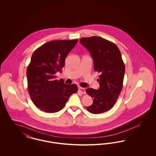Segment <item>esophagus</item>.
<instances>
[{"label":"esophagus","mask_w":156,"mask_h":156,"mask_svg":"<svg viewBox=\"0 0 156 156\" xmlns=\"http://www.w3.org/2000/svg\"><path fill=\"white\" fill-rule=\"evenodd\" d=\"M78 91L80 92L82 94H86V92L84 88H82V87H79L78 88Z\"/></svg>","instance_id":"obj_1"}]
</instances>
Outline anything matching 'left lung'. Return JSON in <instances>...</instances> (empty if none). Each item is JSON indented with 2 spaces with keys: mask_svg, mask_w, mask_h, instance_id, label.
I'll return each instance as SVG.
<instances>
[{
  "mask_svg": "<svg viewBox=\"0 0 156 156\" xmlns=\"http://www.w3.org/2000/svg\"><path fill=\"white\" fill-rule=\"evenodd\" d=\"M80 41L90 53L94 70L101 74L98 79L99 89H86L93 99V104L86 108L94 114L108 111L116 103L123 88L125 66L120 51L115 43L102 37H83Z\"/></svg>",
  "mask_w": 156,
  "mask_h": 156,
  "instance_id": "obj_1",
  "label": "left lung"
}]
</instances>
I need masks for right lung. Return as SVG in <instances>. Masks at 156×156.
I'll list each match as a JSON object with an SVG mask.
<instances>
[{"instance_id":"right-lung-1","label":"right lung","mask_w":156,"mask_h":156,"mask_svg":"<svg viewBox=\"0 0 156 156\" xmlns=\"http://www.w3.org/2000/svg\"><path fill=\"white\" fill-rule=\"evenodd\" d=\"M78 41L54 40L33 52L27 68L28 90L33 102L42 111H59L70 96L78 91L76 84H66L62 79L56 80L55 75L61 72L67 55Z\"/></svg>"}]
</instances>
